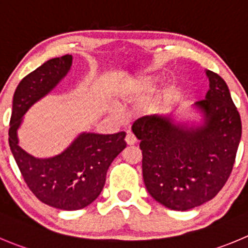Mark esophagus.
<instances>
[{
	"label": "esophagus",
	"mask_w": 248,
	"mask_h": 248,
	"mask_svg": "<svg viewBox=\"0 0 248 248\" xmlns=\"http://www.w3.org/2000/svg\"><path fill=\"white\" fill-rule=\"evenodd\" d=\"M125 141H126V143H128V145H135L136 143V138H135V135H134V134H131V133H128L126 134V136H125Z\"/></svg>",
	"instance_id": "esophagus-1"
}]
</instances>
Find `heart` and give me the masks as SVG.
<instances>
[{
    "instance_id": "obj_1",
    "label": "heart",
    "mask_w": 248,
    "mask_h": 248,
    "mask_svg": "<svg viewBox=\"0 0 248 248\" xmlns=\"http://www.w3.org/2000/svg\"><path fill=\"white\" fill-rule=\"evenodd\" d=\"M159 81V77L155 74H141L130 78L123 85L119 96L124 102L139 100L145 96L150 95L155 89V85ZM175 87L173 84L164 85L159 95V100L162 103H168L173 100Z\"/></svg>"
}]
</instances>
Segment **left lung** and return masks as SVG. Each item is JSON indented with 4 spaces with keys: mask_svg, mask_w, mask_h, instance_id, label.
Instances as JSON below:
<instances>
[{
    "mask_svg": "<svg viewBox=\"0 0 248 248\" xmlns=\"http://www.w3.org/2000/svg\"><path fill=\"white\" fill-rule=\"evenodd\" d=\"M209 90L196 102L203 125L187 128L169 117L146 115L131 129L140 140L143 181L151 196L174 211L206 203L223 188L236 158L241 118L228 85L207 70Z\"/></svg>",
    "mask_w": 248,
    "mask_h": 248,
    "instance_id": "1",
    "label": "left lung"
}]
</instances>
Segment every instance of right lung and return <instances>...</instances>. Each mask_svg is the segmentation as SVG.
<instances>
[{"mask_svg": "<svg viewBox=\"0 0 248 248\" xmlns=\"http://www.w3.org/2000/svg\"><path fill=\"white\" fill-rule=\"evenodd\" d=\"M72 56L52 58L23 78L13 96L8 142L28 187L44 203L63 211H77L93 203L102 191L106 174L115 157L126 147L125 133L81 134L61 155L39 159L18 146L16 129L36 101L62 80Z\"/></svg>", "mask_w": 248, "mask_h": 248, "instance_id": "obj_1", "label": "right lung"}]
</instances>
